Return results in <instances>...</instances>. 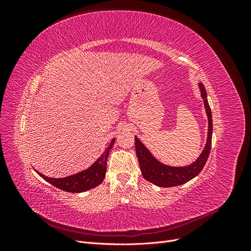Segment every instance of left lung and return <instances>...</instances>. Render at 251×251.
<instances>
[{"label": "left lung", "instance_id": "left-lung-1", "mask_svg": "<svg viewBox=\"0 0 251 251\" xmlns=\"http://www.w3.org/2000/svg\"><path fill=\"white\" fill-rule=\"evenodd\" d=\"M201 91V96L204 101L205 111H206L208 117V132L207 141L205 148L199 158L195 162L186 166H169L161 162L151 154V151L143 146L142 142L135 136V150L137 154L138 162L143 178L148 180L151 183L158 185L160 187H172L185 183V182L192 180L197 175L202 171L207 158L210 153L211 148V136H212V118L211 110L207 101V94L203 83H199Z\"/></svg>", "mask_w": 251, "mask_h": 251}]
</instances>
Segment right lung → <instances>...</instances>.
I'll list each match as a JSON object with an SVG mask.
<instances>
[{"label": "right lung", "instance_id": "right-lung-1", "mask_svg": "<svg viewBox=\"0 0 251 251\" xmlns=\"http://www.w3.org/2000/svg\"><path fill=\"white\" fill-rule=\"evenodd\" d=\"M115 138H114L110 146L104 151V153L97 159V160L90 166L89 169L77 173L75 175L65 178H49L45 175L35 171L40 176L49 182L50 184L54 185L55 187L62 189V191L68 193H82L89 191V189L96 187L100 185L103 181L105 177V171H107V160L110 153V150L112 149Z\"/></svg>", "mask_w": 251, "mask_h": 251}]
</instances>
